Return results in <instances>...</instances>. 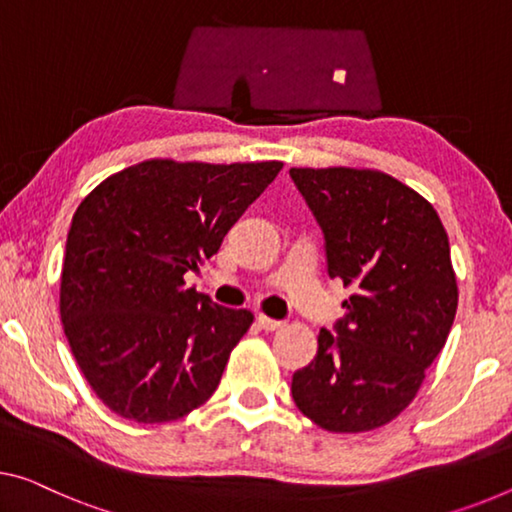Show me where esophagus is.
Returning <instances> with one entry per match:
<instances>
[{
  "instance_id": "34e87169",
  "label": "esophagus",
  "mask_w": 512,
  "mask_h": 512,
  "mask_svg": "<svg viewBox=\"0 0 512 512\" xmlns=\"http://www.w3.org/2000/svg\"><path fill=\"white\" fill-rule=\"evenodd\" d=\"M256 322H258V325H261L263 329H267V332H274V329H281V327H283V322H281V320L267 318V316H263V313H258V316H256Z\"/></svg>"
}]
</instances>
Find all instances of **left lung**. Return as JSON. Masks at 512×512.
<instances>
[{
  "label": "left lung",
  "mask_w": 512,
  "mask_h": 512,
  "mask_svg": "<svg viewBox=\"0 0 512 512\" xmlns=\"http://www.w3.org/2000/svg\"><path fill=\"white\" fill-rule=\"evenodd\" d=\"M325 238L327 274L355 288L318 355L293 373L295 405L329 432L380 428L405 410L458 309L435 208L380 171L290 169Z\"/></svg>",
  "instance_id": "obj_1"
}]
</instances>
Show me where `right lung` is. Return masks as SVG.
<instances>
[{"label": "right lung", "instance_id": "right-lung-1", "mask_svg": "<svg viewBox=\"0 0 512 512\" xmlns=\"http://www.w3.org/2000/svg\"><path fill=\"white\" fill-rule=\"evenodd\" d=\"M281 167L148 160L109 176L75 210L61 322L109 410L164 423L215 393L254 316L187 288L185 274L217 254Z\"/></svg>", "mask_w": 512, "mask_h": 512}]
</instances>
